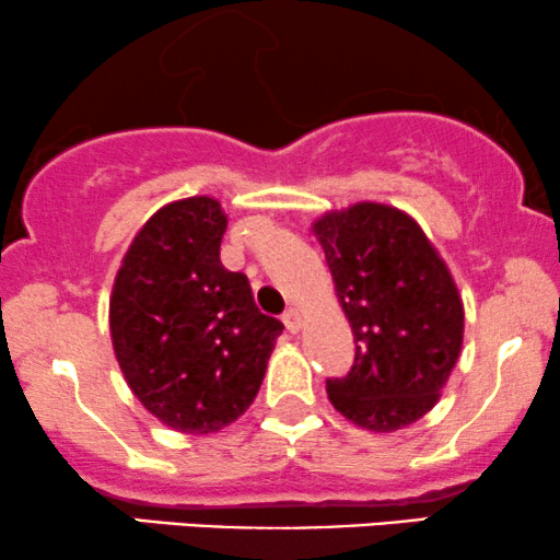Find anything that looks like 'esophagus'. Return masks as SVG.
I'll return each instance as SVG.
<instances>
[{
    "label": "esophagus",
    "instance_id": "esophagus-1",
    "mask_svg": "<svg viewBox=\"0 0 560 560\" xmlns=\"http://www.w3.org/2000/svg\"><path fill=\"white\" fill-rule=\"evenodd\" d=\"M282 322H285L288 331L298 334V331H301V326H303V316H301V311H298V308H288L285 314H282Z\"/></svg>",
    "mask_w": 560,
    "mask_h": 560
}]
</instances>
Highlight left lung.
<instances>
[{
    "label": "left lung",
    "mask_w": 560,
    "mask_h": 560,
    "mask_svg": "<svg viewBox=\"0 0 560 560\" xmlns=\"http://www.w3.org/2000/svg\"><path fill=\"white\" fill-rule=\"evenodd\" d=\"M354 337V362L329 377L342 417L396 432L438 404L463 347V301L417 221L383 202H354L314 223Z\"/></svg>",
    "instance_id": "8db88e82"
}]
</instances>
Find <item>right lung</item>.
I'll return each instance as SVG.
<instances>
[{
	"label": "right lung",
	"instance_id": "1",
	"mask_svg": "<svg viewBox=\"0 0 560 560\" xmlns=\"http://www.w3.org/2000/svg\"><path fill=\"white\" fill-rule=\"evenodd\" d=\"M226 226L208 195L159 208L110 295L113 350L130 390L185 434L218 432L249 409L282 334L254 306L246 275L221 265Z\"/></svg>",
	"mask_w": 560,
	"mask_h": 560
}]
</instances>
